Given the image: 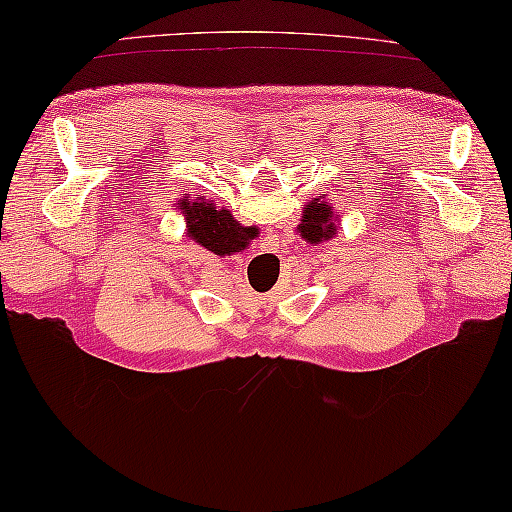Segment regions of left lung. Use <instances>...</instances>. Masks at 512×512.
<instances>
[{
    "label": "left lung",
    "mask_w": 512,
    "mask_h": 512,
    "mask_svg": "<svg viewBox=\"0 0 512 512\" xmlns=\"http://www.w3.org/2000/svg\"><path fill=\"white\" fill-rule=\"evenodd\" d=\"M337 221H339V214H335L330 203H325V194H323V198L318 196L309 205H305L298 233L300 238H305V242L309 244L328 242L335 238L339 231Z\"/></svg>",
    "instance_id": "8db88e82"
}]
</instances>
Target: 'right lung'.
<instances>
[{
	"label": "right lung",
	"instance_id": "obj_1",
	"mask_svg": "<svg viewBox=\"0 0 512 512\" xmlns=\"http://www.w3.org/2000/svg\"><path fill=\"white\" fill-rule=\"evenodd\" d=\"M175 205V210H180L184 221H187V238L201 244L203 249L217 256H231L235 251L249 247L251 231L240 226V221L226 207L219 210L203 196H184Z\"/></svg>",
	"mask_w": 512,
	"mask_h": 512
}]
</instances>
